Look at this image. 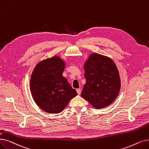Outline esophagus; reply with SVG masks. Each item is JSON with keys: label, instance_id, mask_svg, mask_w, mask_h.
Segmentation results:
<instances>
[{"label": "esophagus", "instance_id": "esophagus-1", "mask_svg": "<svg viewBox=\"0 0 149 149\" xmlns=\"http://www.w3.org/2000/svg\"><path fill=\"white\" fill-rule=\"evenodd\" d=\"M76 91H77V93H78L79 95H80L81 94V89H77Z\"/></svg>", "mask_w": 149, "mask_h": 149}]
</instances>
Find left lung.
<instances>
[{"label":"left lung","mask_w":149,"mask_h":149,"mask_svg":"<svg viewBox=\"0 0 149 149\" xmlns=\"http://www.w3.org/2000/svg\"><path fill=\"white\" fill-rule=\"evenodd\" d=\"M86 83L81 96L95 109L105 108L115 100L120 89V78L110 58L96 53L90 54L84 63Z\"/></svg>","instance_id":"1"}]
</instances>
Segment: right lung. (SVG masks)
<instances>
[{
    "instance_id": "add662e5",
    "label": "right lung",
    "mask_w": 149,
    "mask_h": 149,
    "mask_svg": "<svg viewBox=\"0 0 149 149\" xmlns=\"http://www.w3.org/2000/svg\"><path fill=\"white\" fill-rule=\"evenodd\" d=\"M66 64L55 55L39 62L31 73L30 91L35 102L43 111L58 114L77 95L63 76Z\"/></svg>"
}]
</instances>
